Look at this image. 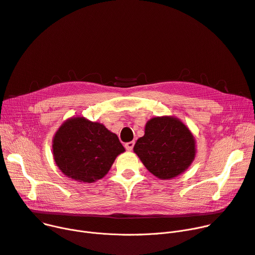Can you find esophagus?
Listing matches in <instances>:
<instances>
[{"label": "esophagus", "instance_id": "34e87169", "mask_svg": "<svg viewBox=\"0 0 255 255\" xmlns=\"http://www.w3.org/2000/svg\"><path fill=\"white\" fill-rule=\"evenodd\" d=\"M134 141H130V142H127L126 144H125V147H126V149L127 150H132V148H133V146H134Z\"/></svg>", "mask_w": 255, "mask_h": 255}]
</instances>
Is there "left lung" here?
<instances>
[{
	"label": "left lung",
	"instance_id": "left-lung-1",
	"mask_svg": "<svg viewBox=\"0 0 255 255\" xmlns=\"http://www.w3.org/2000/svg\"><path fill=\"white\" fill-rule=\"evenodd\" d=\"M133 150L147 170L160 179H172L188 169L196 157V139L178 118H151Z\"/></svg>",
	"mask_w": 255,
	"mask_h": 255
}]
</instances>
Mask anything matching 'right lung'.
<instances>
[{"label": "right lung", "instance_id": "obj_1", "mask_svg": "<svg viewBox=\"0 0 255 255\" xmlns=\"http://www.w3.org/2000/svg\"><path fill=\"white\" fill-rule=\"evenodd\" d=\"M52 150L54 162L64 175L92 183L107 175L125 148L104 124L72 117L54 134Z\"/></svg>", "mask_w": 255, "mask_h": 255}]
</instances>
